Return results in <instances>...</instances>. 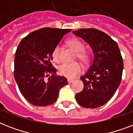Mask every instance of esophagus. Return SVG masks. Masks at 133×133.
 Segmentation results:
<instances>
[{"label":"esophagus","mask_w":133,"mask_h":133,"mask_svg":"<svg viewBox=\"0 0 133 133\" xmlns=\"http://www.w3.org/2000/svg\"><path fill=\"white\" fill-rule=\"evenodd\" d=\"M68 83H72L74 82V80L73 79H68Z\"/></svg>","instance_id":"obj_1"}]
</instances>
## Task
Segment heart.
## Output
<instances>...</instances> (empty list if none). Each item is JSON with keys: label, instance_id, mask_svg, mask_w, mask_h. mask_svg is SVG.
<instances>
[{"label": "heart", "instance_id": "1", "mask_svg": "<svg viewBox=\"0 0 133 133\" xmlns=\"http://www.w3.org/2000/svg\"><path fill=\"white\" fill-rule=\"evenodd\" d=\"M69 45L72 48L77 54V58L83 63H86L88 61L89 56L88 54L85 52V47L83 43L77 38H72L68 41ZM52 58L55 61H59L60 60V46L56 45L54 48L52 52ZM59 75L63 77L72 79L79 75L82 71V66L79 63H65L61 65L58 68Z\"/></svg>", "mask_w": 133, "mask_h": 133}]
</instances>
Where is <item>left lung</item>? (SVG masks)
Masks as SVG:
<instances>
[{"label": "left lung", "mask_w": 133, "mask_h": 133, "mask_svg": "<svg viewBox=\"0 0 133 133\" xmlns=\"http://www.w3.org/2000/svg\"><path fill=\"white\" fill-rule=\"evenodd\" d=\"M73 34L87 42L94 54L90 66L80 78L84 88L75 98L82 107L97 108L107 103L117 90L122 81L123 58L117 43L100 30L84 28Z\"/></svg>", "instance_id": "left-lung-1"}]
</instances>
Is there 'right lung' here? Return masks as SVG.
<instances>
[{"label":"right lung","mask_w":133,"mask_h":133,"mask_svg":"<svg viewBox=\"0 0 133 133\" xmlns=\"http://www.w3.org/2000/svg\"><path fill=\"white\" fill-rule=\"evenodd\" d=\"M70 31L41 28L28 34L18 46L14 75L22 95L32 105H52L58 98L60 89L68 84L65 77L56 75V69L51 61L54 48Z\"/></svg>","instance_id":"obj_1"}]
</instances>
